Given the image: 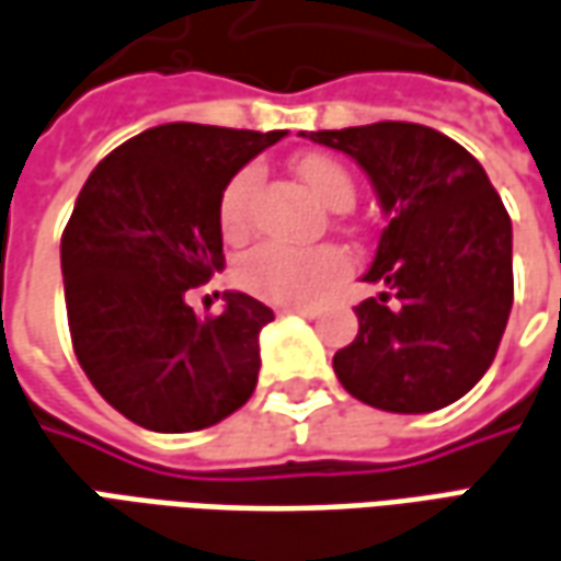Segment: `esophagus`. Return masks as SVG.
<instances>
[{
  "label": "esophagus",
  "instance_id": "obj_1",
  "mask_svg": "<svg viewBox=\"0 0 561 561\" xmlns=\"http://www.w3.org/2000/svg\"><path fill=\"white\" fill-rule=\"evenodd\" d=\"M282 312H297V316H307V319H312L316 316V307H307V304H291V307H282Z\"/></svg>",
  "mask_w": 561,
  "mask_h": 561
}]
</instances>
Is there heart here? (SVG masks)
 Masks as SVG:
<instances>
[{
    "label": "heart",
    "mask_w": 561,
    "mask_h": 561,
    "mask_svg": "<svg viewBox=\"0 0 561 561\" xmlns=\"http://www.w3.org/2000/svg\"><path fill=\"white\" fill-rule=\"evenodd\" d=\"M300 181L310 186L312 196L329 208H350L356 199V184L337 162L325 152H304L295 162ZM257 190V169H242L232 174L217 202V224L227 239H242L251 220V199ZM350 270V257L334 245L291 249L282 242H261L245 251L236 264V282L249 295L264 297L273 304H307Z\"/></svg>",
    "instance_id": "b5f03b06"
}]
</instances>
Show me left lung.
Masks as SVG:
<instances>
[{
    "label": "left lung",
    "mask_w": 561,
    "mask_h": 561,
    "mask_svg": "<svg viewBox=\"0 0 561 561\" xmlns=\"http://www.w3.org/2000/svg\"><path fill=\"white\" fill-rule=\"evenodd\" d=\"M371 178L390 224L356 307L359 334L334 353L350 396L380 411L426 414L489 371L513 307V224L485 169L457 140L414 122L310 131Z\"/></svg>",
    "instance_id": "8db88e82"
}]
</instances>
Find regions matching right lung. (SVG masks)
Segmentation results:
<instances>
[{
  "label": "right lung",
  "instance_id": "obj_1",
  "mask_svg": "<svg viewBox=\"0 0 561 561\" xmlns=\"http://www.w3.org/2000/svg\"><path fill=\"white\" fill-rule=\"evenodd\" d=\"M282 137L156 125L101 159L76 199L60 239L72 350L94 390L144 430L215 426L257 387L273 310L227 291L224 312L196 316L186 291L224 270V186Z\"/></svg>",
  "mask_w": 561,
  "mask_h": 561
}]
</instances>
